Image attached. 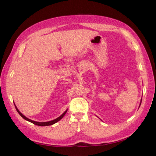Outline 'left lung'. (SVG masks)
I'll return each mask as SVG.
<instances>
[{
	"mask_svg": "<svg viewBox=\"0 0 156 156\" xmlns=\"http://www.w3.org/2000/svg\"><path fill=\"white\" fill-rule=\"evenodd\" d=\"M141 103H142V100H141ZM141 105V104H140Z\"/></svg>",
	"mask_w": 156,
	"mask_h": 156,
	"instance_id": "left-lung-1",
	"label": "left lung"
}]
</instances>
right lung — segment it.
<instances>
[{
    "label": "right lung",
    "mask_w": 156,
    "mask_h": 156,
    "mask_svg": "<svg viewBox=\"0 0 156 156\" xmlns=\"http://www.w3.org/2000/svg\"><path fill=\"white\" fill-rule=\"evenodd\" d=\"M14 106H15V108H16V110H17V112H18V114H19L22 117H23V118L24 119H25V120H27V121H29V122H32V123H33V124H35V125L41 126H50V125H53V124H55L56 122H57L58 121H59L60 119H62L63 117V116L65 115V114L66 113V112H67V110H66L63 114H62L60 117L56 118V119H54V120H53V121H48V122H37V121H32V120H31V119H30L27 118V117H25L24 115H23V114H22L20 112L19 110L18 109V108L16 107V106L15 104H14Z\"/></svg>",
    "instance_id": "right-lung-1"
}]
</instances>
